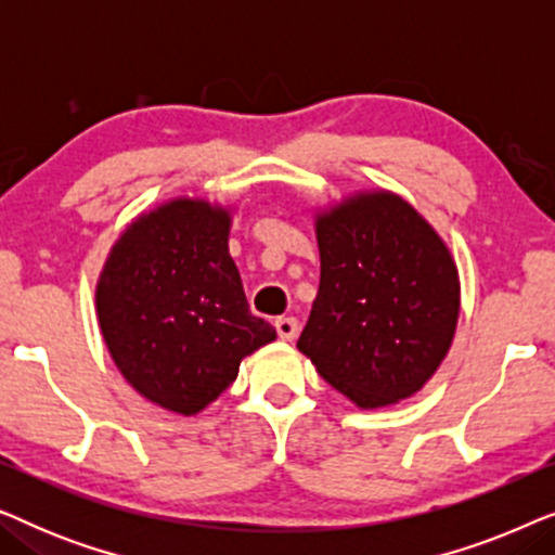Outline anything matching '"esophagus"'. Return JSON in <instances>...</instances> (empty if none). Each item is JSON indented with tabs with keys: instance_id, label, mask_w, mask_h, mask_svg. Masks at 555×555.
<instances>
[{
	"instance_id": "obj_1",
	"label": "esophagus",
	"mask_w": 555,
	"mask_h": 555,
	"mask_svg": "<svg viewBox=\"0 0 555 555\" xmlns=\"http://www.w3.org/2000/svg\"><path fill=\"white\" fill-rule=\"evenodd\" d=\"M275 328H278V336L283 340H293L298 336V318L293 315H280L275 321Z\"/></svg>"
}]
</instances>
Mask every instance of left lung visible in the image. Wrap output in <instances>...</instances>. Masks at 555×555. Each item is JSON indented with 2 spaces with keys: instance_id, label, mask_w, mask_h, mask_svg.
<instances>
[{
  "instance_id": "1",
  "label": "left lung",
  "mask_w": 555,
  "mask_h": 555,
  "mask_svg": "<svg viewBox=\"0 0 555 555\" xmlns=\"http://www.w3.org/2000/svg\"><path fill=\"white\" fill-rule=\"evenodd\" d=\"M315 232L321 285L298 348L363 409L412 397L457 325V268L442 240L386 192L348 199Z\"/></svg>"
}]
</instances>
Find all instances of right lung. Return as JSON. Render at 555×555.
<instances>
[{"label":"right lung","mask_w":555,"mask_h":555,"mask_svg":"<svg viewBox=\"0 0 555 555\" xmlns=\"http://www.w3.org/2000/svg\"><path fill=\"white\" fill-rule=\"evenodd\" d=\"M230 217L177 199L128 227L111 249L95 302L108 351L135 391L196 414L275 328L249 313L230 249Z\"/></svg>","instance_id":"obj_1"}]
</instances>
